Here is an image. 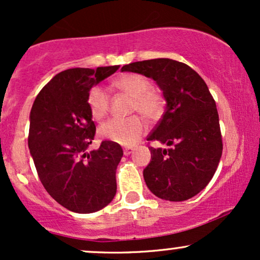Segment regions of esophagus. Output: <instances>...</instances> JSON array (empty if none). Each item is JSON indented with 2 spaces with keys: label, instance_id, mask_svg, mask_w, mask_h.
Wrapping results in <instances>:
<instances>
[{
  "label": "esophagus",
  "instance_id": "34e87169",
  "mask_svg": "<svg viewBox=\"0 0 260 260\" xmlns=\"http://www.w3.org/2000/svg\"><path fill=\"white\" fill-rule=\"evenodd\" d=\"M132 151H133V148L132 147H127V148L123 149V154L124 155H129L131 153H132Z\"/></svg>",
  "mask_w": 260,
  "mask_h": 260
}]
</instances>
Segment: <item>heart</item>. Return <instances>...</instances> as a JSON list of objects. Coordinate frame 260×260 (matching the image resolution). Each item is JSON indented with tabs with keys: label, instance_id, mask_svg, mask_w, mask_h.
Segmentation results:
<instances>
[{
	"label": "heart",
	"instance_id": "b5f03b06",
	"mask_svg": "<svg viewBox=\"0 0 260 260\" xmlns=\"http://www.w3.org/2000/svg\"><path fill=\"white\" fill-rule=\"evenodd\" d=\"M117 90L132 98L131 112H139L149 120H155L162 113L164 98L155 89L148 78L138 73H127L113 82ZM88 106L95 120H103L110 109L109 92L101 85H95L89 90ZM145 132V123L139 116L128 118H111L99 128L103 138L121 145H133Z\"/></svg>",
	"mask_w": 260,
	"mask_h": 260
}]
</instances>
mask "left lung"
<instances>
[{"label": "left lung", "instance_id": "8db88e82", "mask_svg": "<svg viewBox=\"0 0 260 260\" xmlns=\"http://www.w3.org/2000/svg\"><path fill=\"white\" fill-rule=\"evenodd\" d=\"M121 71L154 79L166 100L165 112L147 140L169 148L149 147L151 160L143 171L148 188L170 202L198 194L222 154L219 113L208 85L189 66L170 58L133 62Z\"/></svg>", "mask_w": 260, "mask_h": 260}]
</instances>
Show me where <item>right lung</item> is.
<instances>
[{
  "label": "right lung",
  "mask_w": 260,
  "mask_h": 260,
  "mask_svg": "<svg viewBox=\"0 0 260 260\" xmlns=\"http://www.w3.org/2000/svg\"><path fill=\"white\" fill-rule=\"evenodd\" d=\"M120 66L71 68L56 74L39 92L30 111L28 145L39 178L50 196L68 210L95 213L116 194L121 145L104 140L86 151L95 136L89 90Z\"/></svg>",
  "instance_id": "obj_1"
}]
</instances>
